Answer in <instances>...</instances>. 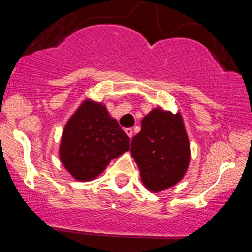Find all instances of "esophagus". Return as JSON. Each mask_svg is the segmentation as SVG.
I'll list each match as a JSON object with an SVG mask.
<instances>
[{
	"label": "esophagus",
	"mask_w": 252,
	"mask_h": 252,
	"mask_svg": "<svg viewBox=\"0 0 252 252\" xmlns=\"http://www.w3.org/2000/svg\"><path fill=\"white\" fill-rule=\"evenodd\" d=\"M126 134L128 135L130 138H131V137H132V129H131V128H126Z\"/></svg>",
	"instance_id": "esophagus-1"
}]
</instances>
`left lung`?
<instances>
[{"mask_svg": "<svg viewBox=\"0 0 252 252\" xmlns=\"http://www.w3.org/2000/svg\"><path fill=\"white\" fill-rule=\"evenodd\" d=\"M130 152L150 192L160 193L180 182L190 162L189 138L180 112L153 109L143 117Z\"/></svg>", "mask_w": 252, "mask_h": 252, "instance_id": "1", "label": "left lung"}]
</instances>
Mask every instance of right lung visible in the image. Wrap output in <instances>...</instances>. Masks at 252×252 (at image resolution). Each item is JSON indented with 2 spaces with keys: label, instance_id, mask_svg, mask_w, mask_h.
I'll return each instance as SVG.
<instances>
[{
  "label": "right lung",
  "instance_id": "add662e5",
  "mask_svg": "<svg viewBox=\"0 0 252 252\" xmlns=\"http://www.w3.org/2000/svg\"><path fill=\"white\" fill-rule=\"evenodd\" d=\"M129 136L100 102L85 99L63 130L60 162L78 181H91L110 161L128 152Z\"/></svg>",
  "mask_w": 252,
  "mask_h": 252
}]
</instances>
